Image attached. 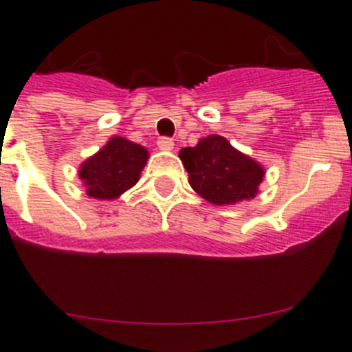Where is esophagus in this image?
I'll use <instances>...</instances> for the list:
<instances>
[{"label": "esophagus", "instance_id": "obj_1", "mask_svg": "<svg viewBox=\"0 0 352 352\" xmlns=\"http://www.w3.org/2000/svg\"><path fill=\"white\" fill-rule=\"evenodd\" d=\"M157 144H158V148L164 149V151H169V149L174 148V141L170 138H160L157 141Z\"/></svg>", "mask_w": 352, "mask_h": 352}]
</instances>
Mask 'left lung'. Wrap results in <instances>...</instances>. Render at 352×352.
Returning a JSON list of instances; mask_svg holds the SVG:
<instances>
[{"instance_id": "left-lung-1", "label": "left lung", "mask_w": 352, "mask_h": 352, "mask_svg": "<svg viewBox=\"0 0 352 352\" xmlns=\"http://www.w3.org/2000/svg\"><path fill=\"white\" fill-rule=\"evenodd\" d=\"M192 188L211 204H236L257 194L264 169L222 135H208L179 151Z\"/></svg>"}]
</instances>
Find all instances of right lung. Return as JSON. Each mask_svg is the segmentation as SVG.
<instances>
[{
    "mask_svg": "<svg viewBox=\"0 0 352 352\" xmlns=\"http://www.w3.org/2000/svg\"><path fill=\"white\" fill-rule=\"evenodd\" d=\"M148 151L123 138H113L80 166V179L95 199H114L138 183Z\"/></svg>",
    "mask_w": 352,
    "mask_h": 352,
    "instance_id": "1",
    "label": "right lung"
}]
</instances>
